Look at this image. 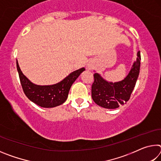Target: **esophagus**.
I'll list each match as a JSON object with an SVG mask.
<instances>
[{
  "label": "esophagus",
  "mask_w": 161,
  "mask_h": 161,
  "mask_svg": "<svg viewBox=\"0 0 161 161\" xmlns=\"http://www.w3.org/2000/svg\"><path fill=\"white\" fill-rule=\"evenodd\" d=\"M88 68L89 69H92V65H88Z\"/></svg>",
  "instance_id": "esophagus-1"
}]
</instances>
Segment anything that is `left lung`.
I'll return each mask as SVG.
<instances>
[{
    "label": "left lung",
    "instance_id": "8db88e82",
    "mask_svg": "<svg viewBox=\"0 0 161 161\" xmlns=\"http://www.w3.org/2000/svg\"><path fill=\"white\" fill-rule=\"evenodd\" d=\"M133 63L129 74L124 80L112 83L105 81L95 73L92 85V97L97 105L106 108H116L129 100L140 72L141 53Z\"/></svg>",
    "mask_w": 161,
    "mask_h": 161
}]
</instances>
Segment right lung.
I'll return each mask as SVG.
<instances>
[{
  "mask_svg": "<svg viewBox=\"0 0 161 161\" xmlns=\"http://www.w3.org/2000/svg\"><path fill=\"white\" fill-rule=\"evenodd\" d=\"M16 64L24 93L32 102L44 108L54 107L63 103L67 99L71 86L81 73L85 70L84 68L76 70L60 82L54 85L40 86L32 84L21 72L18 61Z\"/></svg>",
  "mask_w": 161,
  "mask_h": 161,
  "instance_id": "1",
  "label": "right lung"
}]
</instances>
